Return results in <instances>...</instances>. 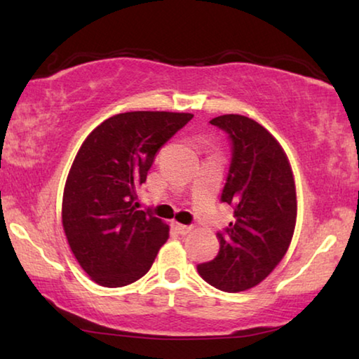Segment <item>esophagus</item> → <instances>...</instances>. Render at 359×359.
Returning <instances> with one entry per match:
<instances>
[{"label":"esophagus","instance_id":"esophagus-1","mask_svg":"<svg viewBox=\"0 0 359 359\" xmlns=\"http://www.w3.org/2000/svg\"><path fill=\"white\" fill-rule=\"evenodd\" d=\"M172 228L177 231L179 234H182V236H185V234H188L191 231V226H188V224L177 223V222H172Z\"/></svg>","mask_w":359,"mask_h":359}]
</instances>
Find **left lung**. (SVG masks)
<instances>
[{
    "instance_id": "8db88e82",
    "label": "left lung",
    "mask_w": 359,
    "mask_h": 359,
    "mask_svg": "<svg viewBox=\"0 0 359 359\" xmlns=\"http://www.w3.org/2000/svg\"><path fill=\"white\" fill-rule=\"evenodd\" d=\"M209 123L231 142L220 199L233 205L234 222L218 231L220 250L198 272L212 287L236 293L263 282L287 253L296 224L294 179L280 144L255 120L228 114Z\"/></svg>"
}]
</instances>
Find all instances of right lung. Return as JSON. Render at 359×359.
Instances as JSON below:
<instances>
[{
  "label": "right lung",
  "instance_id": "obj_1",
  "mask_svg": "<svg viewBox=\"0 0 359 359\" xmlns=\"http://www.w3.org/2000/svg\"><path fill=\"white\" fill-rule=\"evenodd\" d=\"M193 118L177 112H125L90 133L65 185L63 228L92 280L125 287L149 272L169 226L136 210V187L147 179L156 151Z\"/></svg>",
  "mask_w": 359,
  "mask_h": 359
}]
</instances>
